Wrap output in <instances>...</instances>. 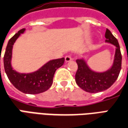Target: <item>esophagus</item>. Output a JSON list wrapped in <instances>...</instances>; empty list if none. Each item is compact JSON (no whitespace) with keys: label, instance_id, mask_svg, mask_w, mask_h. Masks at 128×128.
<instances>
[{"label":"esophagus","instance_id":"esophagus-1","mask_svg":"<svg viewBox=\"0 0 128 128\" xmlns=\"http://www.w3.org/2000/svg\"><path fill=\"white\" fill-rule=\"evenodd\" d=\"M71 60H72V57H71L70 55H68L65 57V62H68L71 61Z\"/></svg>","mask_w":128,"mask_h":128}]
</instances>
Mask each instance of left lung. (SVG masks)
I'll return each mask as SVG.
<instances>
[{"mask_svg":"<svg viewBox=\"0 0 128 128\" xmlns=\"http://www.w3.org/2000/svg\"><path fill=\"white\" fill-rule=\"evenodd\" d=\"M105 42L116 46L114 63L110 69L98 73L91 70L83 59L77 60L78 70L76 73V82L81 89L89 93H98L109 89L118 77L121 69L122 55L117 40L108 29L105 32Z\"/></svg>","mask_w":128,"mask_h":128,"instance_id":"1","label":"left lung"}]
</instances>
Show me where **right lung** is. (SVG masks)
Wrapping results in <instances>:
<instances>
[{
  "label": "right lung",
  "mask_w": 128,
  "mask_h": 128,
  "mask_svg": "<svg viewBox=\"0 0 128 128\" xmlns=\"http://www.w3.org/2000/svg\"><path fill=\"white\" fill-rule=\"evenodd\" d=\"M25 30H20L9 40L3 58L4 68L8 79L18 90L24 94H37L47 91L51 86L55 70L64 64V58L50 60L33 73H19L14 70L11 65L12 48L16 40Z\"/></svg>",
  "instance_id": "add662e5"
}]
</instances>
